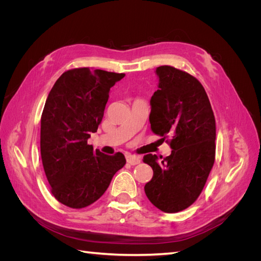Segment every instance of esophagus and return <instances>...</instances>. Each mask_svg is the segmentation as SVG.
Segmentation results:
<instances>
[{"instance_id": "esophagus-1", "label": "esophagus", "mask_w": 261, "mask_h": 261, "mask_svg": "<svg viewBox=\"0 0 261 261\" xmlns=\"http://www.w3.org/2000/svg\"><path fill=\"white\" fill-rule=\"evenodd\" d=\"M126 161H127V163H129L132 165H136V164L140 163V158L135 154L128 153L127 155H126Z\"/></svg>"}]
</instances>
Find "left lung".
Segmentation results:
<instances>
[{
	"mask_svg": "<svg viewBox=\"0 0 261 261\" xmlns=\"http://www.w3.org/2000/svg\"><path fill=\"white\" fill-rule=\"evenodd\" d=\"M155 75L159 89L150 100L149 121L172 153L160 161L144 155L153 170L145 193L158 209L174 213L193 204L206 184L216 159V118L196 77L169 65L156 67Z\"/></svg>",
	"mask_w": 261,
	"mask_h": 261,
	"instance_id": "obj_1",
	"label": "left lung"
}]
</instances>
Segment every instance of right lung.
<instances>
[{
	"instance_id": "1",
	"label": "right lung",
	"mask_w": 261,
	"mask_h": 261,
	"mask_svg": "<svg viewBox=\"0 0 261 261\" xmlns=\"http://www.w3.org/2000/svg\"><path fill=\"white\" fill-rule=\"evenodd\" d=\"M124 76L91 67L68 69L45 101L41 159L52 195L66 207L82 209L97 201L126 163L123 153L108 155L87 143L103 117L110 88Z\"/></svg>"
}]
</instances>
